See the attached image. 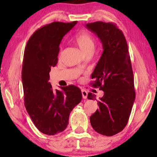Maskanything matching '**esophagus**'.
<instances>
[{"mask_svg": "<svg viewBox=\"0 0 157 157\" xmlns=\"http://www.w3.org/2000/svg\"><path fill=\"white\" fill-rule=\"evenodd\" d=\"M81 94H82V96H83V98H87V96H88V92L86 91H85V90H82L81 91Z\"/></svg>", "mask_w": 157, "mask_h": 157, "instance_id": "obj_1", "label": "esophagus"}]
</instances>
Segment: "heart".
Masks as SVG:
<instances>
[{
    "mask_svg": "<svg viewBox=\"0 0 157 157\" xmlns=\"http://www.w3.org/2000/svg\"><path fill=\"white\" fill-rule=\"evenodd\" d=\"M75 41L83 54L94 50V40L91 34L86 31H81L75 37Z\"/></svg>",
    "mask_w": 157,
    "mask_h": 157,
    "instance_id": "1",
    "label": "heart"
}]
</instances>
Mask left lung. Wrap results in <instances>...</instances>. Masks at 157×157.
Masks as SVG:
<instances>
[{"label":"left lung","mask_w":157,"mask_h":157,"mask_svg":"<svg viewBox=\"0 0 157 157\" xmlns=\"http://www.w3.org/2000/svg\"><path fill=\"white\" fill-rule=\"evenodd\" d=\"M86 27L98 36L104 50L91 74V84L104 94L90 122L98 134L111 136L126 126L136 96L127 43L114 23L96 21ZM88 98L96 100V96L89 93Z\"/></svg>","instance_id":"left-lung-1"}]
</instances>
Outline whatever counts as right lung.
Wrapping results in <instances>:
<instances>
[{
	"instance_id": "right-lung-1",
	"label": "right lung",
	"mask_w": 157,
	"mask_h": 157,
	"mask_svg": "<svg viewBox=\"0 0 157 157\" xmlns=\"http://www.w3.org/2000/svg\"><path fill=\"white\" fill-rule=\"evenodd\" d=\"M76 23L56 21L44 25L34 32L24 51L21 78L25 106L34 125L47 135L65 130L71 111L82 98L76 86L53 90L48 82L51 68L58 63L62 38Z\"/></svg>"
}]
</instances>
